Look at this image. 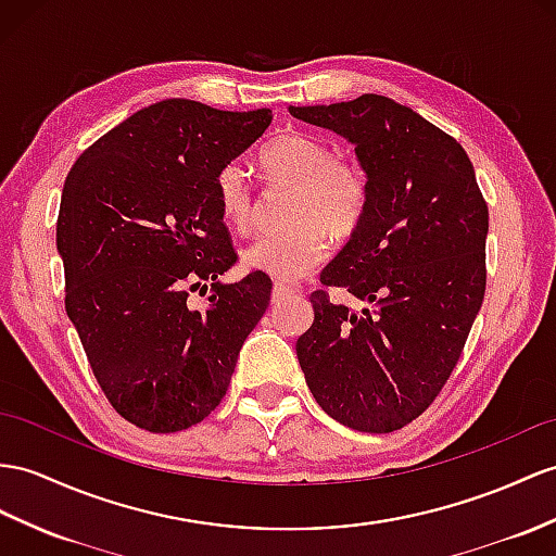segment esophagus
I'll return each mask as SVG.
<instances>
[{"mask_svg":"<svg viewBox=\"0 0 556 556\" xmlns=\"http://www.w3.org/2000/svg\"><path fill=\"white\" fill-rule=\"evenodd\" d=\"M296 290L292 288V286H286V282H276L274 286V292H270V300L274 302H282L286 300V296H290V294H294Z\"/></svg>","mask_w":556,"mask_h":556,"instance_id":"obj_1","label":"esophagus"}]
</instances>
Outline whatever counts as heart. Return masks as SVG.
Returning a JSON list of instances; mask_svg holds the SVG:
<instances>
[{"instance_id":"heart-1","label":"heart","mask_w":556,"mask_h":556,"mask_svg":"<svg viewBox=\"0 0 556 556\" xmlns=\"http://www.w3.org/2000/svg\"><path fill=\"white\" fill-rule=\"evenodd\" d=\"M260 167L276 186H290V226L262 233L242 250V266L278 280H300L328 254V232L344 240L356 231L368 207V184L354 162L334 157L332 148L306 134H282L266 143ZM222 219L248 231L254 222V193L240 162H228L214 176Z\"/></svg>"}]
</instances>
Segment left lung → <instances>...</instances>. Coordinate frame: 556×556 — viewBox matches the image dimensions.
Wrapping results in <instances>:
<instances>
[{
    "label": "left lung",
    "mask_w": 556,
    "mask_h": 556,
    "mask_svg": "<svg viewBox=\"0 0 556 556\" xmlns=\"http://www.w3.org/2000/svg\"><path fill=\"white\" fill-rule=\"evenodd\" d=\"M290 115L356 146L368 207L316 290L296 340L311 394L337 422L389 434L422 415L463 354L485 292L489 205L453 137L377 93Z\"/></svg>",
    "instance_id": "left-lung-1"
}]
</instances>
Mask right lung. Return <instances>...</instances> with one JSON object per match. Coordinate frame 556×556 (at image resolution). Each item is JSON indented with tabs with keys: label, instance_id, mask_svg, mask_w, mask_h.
Returning a JSON list of instances; mask_svg holds the SVG:
<instances>
[{
	"label": "right lung",
	"instance_id": "add662e5",
	"mask_svg": "<svg viewBox=\"0 0 556 556\" xmlns=\"http://www.w3.org/2000/svg\"><path fill=\"white\" fill-rule=\"evenodd\" d=\"M268 108L188 99L141 108L67 174L56 224L65 311L113 408L153 434L202 422L270 302L262 270L222 282L238 254L214 176L262 137ZM213 286L200 309L187 302Z\"/></svg>",
	"mask_w": 556,
	"mask_h": 556
}]
</instances>
